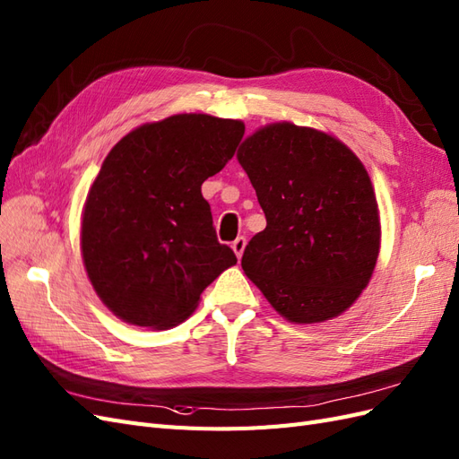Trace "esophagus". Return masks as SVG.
Returning <instances> with one entry per match:
<instances>
[{"label": "esophagus", "instance_id": "esophagus-1", "mask_svg": "<svg viewBox=\"0 0 459 459\" xmlns=\"http://www.w3.org/2000/svg\"><path fill=\"white\" fill-rule=\"evenodd\" d=\"M244 247H246V238H244V237H238L237 240L232 242V250H234V254H237L238 259H240L242 254H244Z\"/></svg>", "mask_w": 459, "mask_h": 459}]
</instances>
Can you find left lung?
<instances>
[{
    "mask_svg": "<svg viewBox=\"0 0 459 459\" xmlns=\"http://www.w3.org/2000/svg\"><path fill=\"white\" fill-rule=\"evenodd\" d=\"M237 157L267 219L244 250L246 277L286 321L338 317L369 284L381 247L363 163L334 136L286 121L255 130Z\"/></svg>",
    "mask_w": 459,
    "mask_h": 459,
    "instance_id": "left-lung-1",
    "label": "left lung"
}]
</instances>
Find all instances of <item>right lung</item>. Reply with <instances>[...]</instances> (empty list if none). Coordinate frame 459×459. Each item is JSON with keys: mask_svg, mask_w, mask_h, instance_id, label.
<instances>
[{"mask_svg": "<svg viewBox=\"0 0 459 459\" xmlns=\"http://www.w3.org/2000/svg\"><path fill=\"white\" fill-rule=\"evenodd\" d=\"M244 123L182 113L115 143L82 213L81 250L96 294L117 317L165 331L237 264L219 244L202 185L232 160Z\"/></svg>", "mask_w": 459, "mask_h": 459, "instance_id": "right-lung-1", "label": "right lung"}]
</instances>
